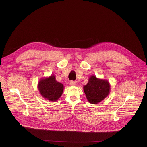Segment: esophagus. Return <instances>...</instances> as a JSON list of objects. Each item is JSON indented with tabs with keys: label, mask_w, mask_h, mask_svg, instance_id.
<instances>
[{
	"label": "esophagus",
	"mask_w": 147,
	"mask_h": 147,
	"mask_svg": "<svg viewBox=\"0 0 147 147\" xmlns=\"http://www.w3.org/2000/svg\"><path fill=\"white\" fill-rule=\"evenodd\" d=\"M76 82H74V81H71V82H70V85H71V86H75L76 85Z\"/></svg>",
	"instance_id": "esophagus-1"
}]
</instances>
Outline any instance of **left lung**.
Listing matches in <instances>:
<instances>
[{"label":"left lung","mask_w":147,"mask_h":147,"mask_svg":"<svg viewBox=\"0 0 147 147\" xmlns=\"http://www.w3.org/2000/svg\"><path fill=\"white\" fill-rule=\"evenodd\" d=\"M83 90L88 101L92 104H97L103 101L110 93V85L108 80L97 78L91 75Z\"/></svg>","instance_id":"8db88e82"}]
</instances>
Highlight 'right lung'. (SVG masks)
Masks as SVG:
<instances>
[{
	"label": "right lung",
	"mask_w": 147,
	"mask_h": 147,
	"mask_svg": "<svg viewBox=\"0 0 147 147\" xmlns=\"http://www.w3.org/2000/svg\"><path fill=\"white\" fill-rule=\"evenodd\" d=\"M38 89L43 98L49 101L55 102L62 95L64 85L56 80L54 75H51L40 80Z\"/></svg>",
	"instance_id": "add662e5"
}]
</instances>
